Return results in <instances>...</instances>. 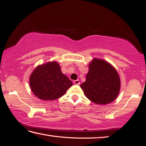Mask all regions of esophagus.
I'll list each match as a JSON object with an SVG mask.
<instances>
[{
	"mask_svg": "<svg viewBox=\"0 0 146 146\" xmlns=\"http://www.w3.org/2000/svg\"><path fill=\"white\" fill-rule=\"evenodd\" d=\"M74 84L75 85H80V82L78 80H76L74 81Z\"/></svg>",
	"mask_w": 146,
	"mask_h": 146,
	"instance_id": "34e87169",
	"label": "esophagus"
}]
</instances>
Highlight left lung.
Returning a JSON list of instances; mask_svg holds the SVG:
<instances>
[{
  "mask_svg": "<svg viewBox=\"0 0 146 146\" xmlns=\"http://www.w3.org/2000/svg\"><path fill=\"white\" fill-rule=\"evenodd\" d=\"M120 85L117 72L110 64L104 60L93 59L89 64L86 81L80 87L91 101L105 105L117 98Z\"/></svg>",
  "mask_w": 146,
  "mask_h": 146,
  "instance_id": "obj_1",
  "label": "left lung"
}]
</instances>
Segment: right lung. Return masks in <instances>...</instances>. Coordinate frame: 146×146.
I'll list each match as a JSON object with an SVG mask.
<instances>
[{"label":"right lung","mask_w":146,"mask_h":146,"mask_svg":"<svg viewBox=\"0 0 146 146\" xmlns=\"http://www.w3.org/2000/svg\"><path fill=\"white\" fill-rule=\"evenodd\" d=\"M33 93L44 100H53L61 97L72 82L63 74L57 62H49L35 69L29 79Z\"/></svg>","instance_id":"obj_1"}]
</instances>
